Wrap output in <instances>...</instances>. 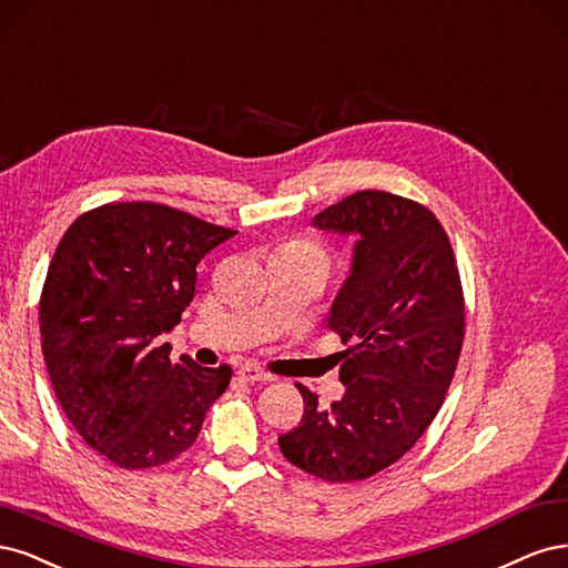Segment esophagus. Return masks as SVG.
I'll use <instances>...</instances> for the list:
<instances>
[{"label": "esophagus", "instance_id": "1", "mask_svg": "<svg viewBox=\"0 0 568 568\" xmlns=\"http://www.w3.org/2000/svg\"><path fill=\"white\" fill-rule=\"evenodd\" d=\"M237 375H241L245 382H273V379H276L271 373L262 371L260 365H254V363L241 365V371H237Z\"/></svg>", "mask_w": 568, "mask_h": 568}]
</instances>
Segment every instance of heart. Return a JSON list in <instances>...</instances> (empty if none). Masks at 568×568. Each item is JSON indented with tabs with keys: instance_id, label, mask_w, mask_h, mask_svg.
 <instances>
[{
	"instance_id": "b5f03b06",
	"label": "heart",
	"mask_w": 568,
	"mask_h": 568,
	"mask_svg": "<svg viewBox=\"0 0 568 568\" xmlns=\"http://www.w3.org/2000/svg\"><path fill=\"white\" fill-rule=\"evenodd\" d=\"M283 252L297 254V257H302L306 262H314L323 271H327V266H331V252H327V247L316 241H295V243H290Z\"/></svg>"
}]
</instances>
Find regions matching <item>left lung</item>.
<instances>
[{
    "mask_svg": "<svg viewBox=\"0 0 568 568\" xmlns=\"http://www.w3.org/2000/svg\"><path fill=\"white\" fill-rule=\"evenodd\" d=\"M314 226L358 235L325 321L349 344L335 354L346 392L325 408L297 384L302 423L278 446L306 474L352 484L400 460L432 425L460 358L465 297L444 226L415 200L358 191Z\"/></svg>",
    "mask_w": 568,
    "mask_h": 568,
    "instance_id": "obj_1",
    "label": "left lung"
}]
</instances>
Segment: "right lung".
I'll use <instances>...</instances> for the list:
<instances>
[{
  "label": "right lung",
  "mask_w": 568,
  "mask_h": 568,
  "mask_svg": "<svg viewBox=\"0 0 568 568\" xmlns=\"http://www.w3.org/2000/svg\"><path fill=\"white\" fill-rule=\"evenodd\" d=\"M237 231L160 203H108L63 233L40 300L42 354L65 417L122 469L186 453L229 365L172 363L158 344L195 295V266Z\"/></svg>",
  "instance_id": "obj_1"
}]
</instances>
